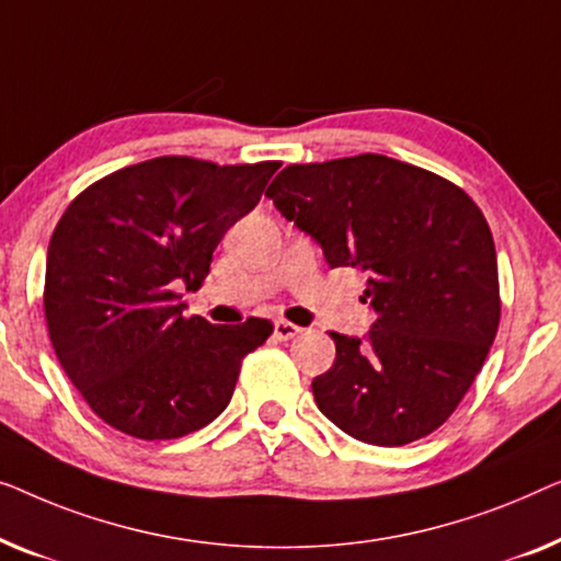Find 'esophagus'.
<instances>
[{
  "mask_svg": "<svg viewBox=\"0 0 561 561\" xmlns=\"http://www.w3.org/2000/svg\"><path fill=\"white\" fill-rule=\"evenodd\" d=\"M299 333H302V328L295 325V322H289V320L274 322V335H277L279 341H291V337L299 335Z\"/></svg>",
  "mask_w": 561,
  "mask_h": 561,
  "instance_id": "1",
  "label": "esophagus"
}]
</instances>
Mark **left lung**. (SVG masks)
<instances>
[{
  "instance_id": "8db88e82",
  "label": "left lung",
  "mask_w": 561,
  "mask_h": 561,
  "mask_svg": "<svg viewBox=\"0 0 561 561\" xmlns=\"http://www.w3.org/2000/svg\"><path fill=\"white\" fill-rule=\"evenodd\" d=\"M266 195L328 264L366 272L378 314L366 341L330 333L335 360L312 381L345 435L399 447L442 427L476 381L501 322L499 262L462 187L383 154L289 164Z\"/></svg>"
}]
</instances>
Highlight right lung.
Masks as SVG:
<instances>
[{
    "label": "right lung",
    "mask_w": 561,
    "mask_h": 561,
    "mask_svg": "<svg viewBox=\"0 0 561 561\" xmlns=\"http://www.w3.org/2000/svg\"><path fill=\"white\" fill-rule=\"evenodd\" d=\"M277 170L279 162L154 157L70 201L47 247V333L62 370L108 427L178 439L228 407L241 360L274 325L185 318L178 287H201L224 233L254 210Z\"/></svg>",
    "instance_id": "obj_1"
}]
</instances>
